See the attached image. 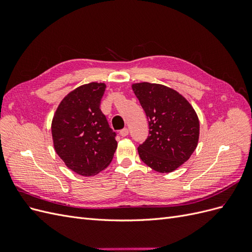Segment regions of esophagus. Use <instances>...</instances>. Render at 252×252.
Masks as SVG:
<instances>
[{
  "mask_svg": "<svg viewBox=\"0 0 252 252\" xmlns=\"http://www.w3.org/2000/svg\"><path fill=\"white\" fill-rule=\"evenodd\" d=\"M128 133H129V129H128V128L122 129V130L120 131V134H121L122 136H127V135H128Z\"/></svg>",
  "mask_w": 252,
  "mask_h": 252,
  "instance_id": "esophagus-1",
  "label": "esophagus"
}]
</instances>
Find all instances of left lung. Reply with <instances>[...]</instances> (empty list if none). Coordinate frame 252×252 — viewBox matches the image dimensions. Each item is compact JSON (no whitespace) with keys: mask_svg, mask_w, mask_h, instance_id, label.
<instances>
[{"mask_svg":"<svg viewBox=\"0 0 252 252\" xmlns=\"http://www.w3.org/2000/svg\"><path fill=\"white\" fill-rule=\"evenodd\" d=\"M147 116L149 135L138 148L142 161L169 173L188 161L197 146L200 122L192 105L177 90L161 84L131 85Z\"/></svg>","mask_w":252,"mask_h":252,"instance_id":"1","label":"left lung"}]
</instances>
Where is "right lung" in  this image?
<instances>
[{"mask_svg":"<svg viewBox=\"0 0 252 252\" xmlns=\"http://www.w3.org/2000/svg\"><path fill=\"white\" fill-rule=\"evenodd\" d=\"M104 83H88L70 91L53 114L51 134L57 155L70 170L93 177L111 163L116 132L100 109Z\"/></svg>","mask_w":252,"mask_h":252,"instance_id":"obj_1","label":"right lung"}]
</instances>
